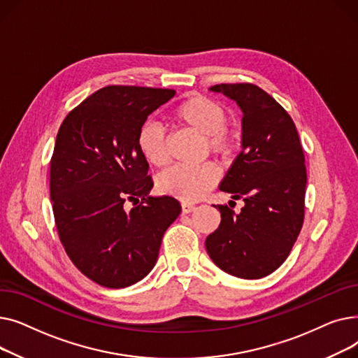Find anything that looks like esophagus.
I'll return each instance as SVG.
<instances>
[{
	"mask_svg": "<svg viewBox=\"0 0 358 358\" xmlns=\"http://www.w3.org/2000/svg\"><path fill=\"white\" fill-rule=\"evenodd\" d=\"M196 208L193 204H190V203H185V201H182L181 203V210H182V213H190V212H193Z\"/></svg>",
	"mask_w": 358,
	"mask_h": 358,
	"instance_id": "34e87169",
	"label": "esophagus"
}]
</instances>
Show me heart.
<instances>
[{"mask_svg":"<svg viewBox=\"0 0 358 358\" xmlns=\"http://www.w3.org/2000/svg\"><path fill=\"white\" fill-rule=\"evenodd\" d=\"M171 119L177 126L203 136L204 150L220 158L234 155L236 135L227 126L228 108L220 101L203 94H190L173 108ZM135 142L138 152L146 162L157 166L166 164V141L155 122H143L136 131ZM217 178L216 166L209 162L200 166L174 165L158 176L157 187L161 193L187 203L201 199L216 184Z\"/></svg>","mask_w":358,"mask_h":358,"instance_id":"obj_1","label":"heart"}]
</instances>
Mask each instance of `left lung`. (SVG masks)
Segmentation results:
<instances>
[{
  "instance_id": "obj_1",
  "label": "left lung",
  "mask_w": 358,
  "mask_h": 358,
  "mask_svg": "<svg viewBox=\"0 0 358 358\" xmlns=\"http://www.w3.org/2000/svg\"><path fill=\"white\" fill-rule=\"evenodd\" d=\"M210 91L236 101L242 150L219 189L242 199L235 213L217 204L219 228L206 238L215 264L239 278H261L289 257L305 217L306 166L296 126L270 94L254 84H217Z\"/></svg>"
}]
</instances>
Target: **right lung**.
Segmentation results:
<instances>
[{"label": "right lung", "mask_w": 358, "mask_h": 358, "mask_svg": "<svg viewBox=\"0 0 358 358\" xmlns=\"http://www.w3.org/2000/svg\"><path fill=\"white\" fill-rule=\"evenodd\" d=\"M174 90L108 85L62 122L50 159V200L62 245L84 275L123 289L154 268L161 241L180 215L174 197L149 196L154 181L136 131ZM131 201L134 208L124 209Z\"/></svg>", "instance_id": "obj_1"}]
</instances>
